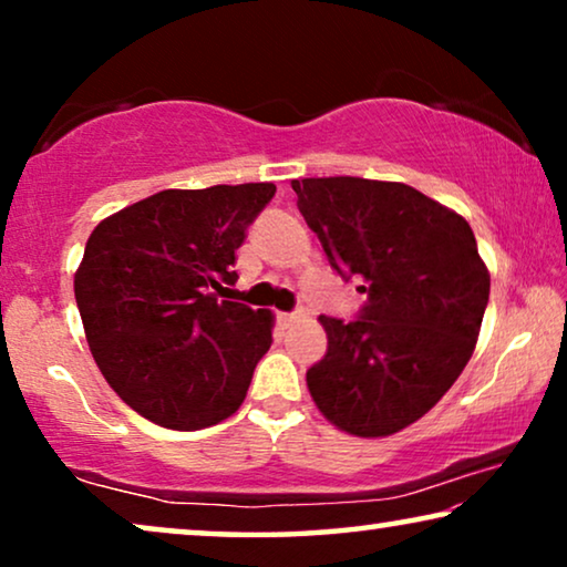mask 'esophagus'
<instances>
[{
	"label": "esophagus",
	"mask_w": 567,
	"mask_h": 567,
	"mask_svg": "<svg viewBox=\"0 0 567 567\" xmlns=\"http://www.w3.org/2000/svg\"><path fill=\"white\" fill-rule=\"evenodd\" d=\"M301 317V309H297V312H281L278 315V320H281L284 324H291V322H297Z\"/></svg>",
	"instance_id": "34e87169"
}]
</instances>
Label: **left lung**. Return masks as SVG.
Listing matches in <instances>:
<instances>
[{
    "label": "left lung",
    "instance_id": "obj_1",
    "mask_svg": "<svg viewBox=\"0 0 567 567\" xmlns=\"http://www.w3.org/2000/svg\"><path fill=\"white\" fill-rule=\"evenodd\" d=\"M330 268L361 281L355 320L322 315L328 353L307 371L322 415L353 436L423 417L475 351L491 276L460 214L405 183L291 181Z\"/></svg>",
    "mask_w": 567,
    "mask_h": 567
}]
</instances>
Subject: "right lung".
Masks as SVG:
<instances>
[{
	"mask_svg": "<svg viewBox=\"0 0 567 567\" xmlns=\"http://www.w3.org/2000/svg\"><path fill=\"white\" fill-rule=\"evenodd\" d=\"M274 183L162 190L100 221L74 276L90 351L146 421L198 431L243 405L274 343L268 309L229 301L235 252Z\"/></svg>",
	"mask_w": 567,
	"mask_h": 567,
	"instance_id": "obj_1",
	"label": "right lung"
}]
</instances>
